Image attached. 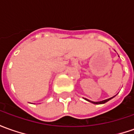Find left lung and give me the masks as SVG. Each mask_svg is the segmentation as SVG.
<instances>
[{
	"instance_id": "obj_1",
	"label": "left lung",
	"mask_w": 134,
	"mask_h": 134,
	"mask_svg": "<svg viewBox=\"0 0 134 134\" xmlns=\"http://www.w3.org/2000/svg\"><path fill=\"white\" fill-rule=\"evenodd\" d=\"M114 97H112V98H109V99H106V100H102V101H100V102H94V101H91V100H88V99H86V98H84L86 100H87V101L89 102H91V103H94V104H103V103H106V102H108L109 100H110L111 99H112Z\"/></svg>"
}]
</instances>
